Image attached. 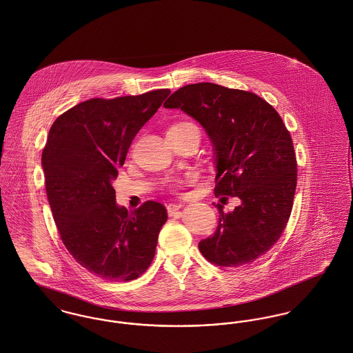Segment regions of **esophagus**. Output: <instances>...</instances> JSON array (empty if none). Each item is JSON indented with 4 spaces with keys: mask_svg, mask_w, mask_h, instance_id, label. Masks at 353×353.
I'll return each instance as SVG.
<instances>
[{
    "mask_svg": "<svg viewBox=\"0 0 353 353\" xmlns=\"http://www.w3.org/2000/svg\"><path fill=\"white\" fill-rule=\"evenodd\" d=\"M182 206H183V203H170V205L167 206V212H168L170 216H174V214H176V212H178Z\"/></svg>",
    "mask_w": 353,
    "mask_h": 353,
    "instance_id": "34e87169",
    "label": "esophagus"
}]
</instances>
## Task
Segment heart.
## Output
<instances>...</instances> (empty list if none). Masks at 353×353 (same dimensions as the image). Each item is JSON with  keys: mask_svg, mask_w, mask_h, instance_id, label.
I'll list each match as a JSON object with an SVG mask.
<instances>
[{"mask_svg": "<svg viewBox=\"0 0 353 353\" xmlns=\"http://www.w3.org/2000/svg\"><path fill=\"white\" fill-rule=\"evenodd\" d=\"M194 178H195V175L190 174V175H188L186 179H171V181H170V186H171L174 190H179V189H182L186 183L192 182Z\"/></svg>", "mask_w": 353, "mask_h": 353, "instance_id": "1", "label": "heart"}]
</instances>
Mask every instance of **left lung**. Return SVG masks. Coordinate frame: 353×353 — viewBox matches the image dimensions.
Wrapping results in <instances>:
<instances>
[{
    "label": "left lung",
    "instance_id": "8db88e82",
    "mask_svg": "<svg viewBox=\"0 0 353 353\" xmlns=\"http://www.w3.org/2000/svg\"><path fill=\"white\" fill-rule=\"evenodd\" d=\"M181 109L206 130L214 151V195L240 198L233 212L220 210L213 236L201 254L220 267H239L264 255L282 236L296 188V159L290 132L263 98L201 82L172 93L163 105Z\"/></svg>",
    "mask_w": 353,
    "mask_h": 353
}]
</instances>
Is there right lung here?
<instances>
[{"instance_id":"obj_1","label":"right lung","mask_w":353,"mask_h":353,"mask_svg":"<svg viewBox=\"0 0 353 353\" xmlns=\"http://www.w3.org/2000/svg\"><path fill=\"white\" fill-rule=\"evenodd\" d=\"M170 93L92 98L50 129L41 165L54 221L67 251L102 279L133 281L155 256L165 208L147 201L129 212L117 205L112 182L133 137Z\"/></svg>"}]
</instances>
